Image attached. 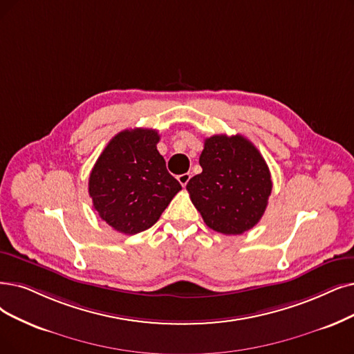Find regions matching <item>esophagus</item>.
<instances>
[{
  "instance_id": "34e87169",
  "label": "esophagus",
  "mask_w": 354,
  "mask_h": 354,
  "mask_svg": "<svg viewBox=\"0 0 354 354\" xmlns=\"http://www.w3.org/2000/svg\"><path fill=\"white\" fill-rule=\"evenodd\" d=\"M190 173H185V174H180L178 177H177V180H178V183L180 185L183 186V187H186V185L189 183V180H190Z\"/></svg>"
}]
</instances>
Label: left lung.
Returning <instances> with one entry per match:
<instances>
[{
    "label": "left lung",
    "instance_id": "left-lung-1",
    "mask_svg": "<svg viewBox=\"0 0 354 354\" xmlns=\"http://www.w3.org/2000/svg\"><path fill=\"white\" fill-rule=\"evenodd\" d=\"M199 162L203 171L186 189L209 228L239 235L256 226L273 187L260 151L241 135H214L205 139Z\"/></svg>",
    "mask_w": 354,
    "mask_h": 354
}]
</instances>
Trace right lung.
Instances as JSON below:
<instances>
[{
    "mask_svg": "<svg viewBox=\"0 0 354 354\" xmlns=\"http://www.w3.org/2000/svg\"><path fill=\"white\" fill-rule=\"evenodd\" d=\"M153 129H128L113 138L88 180L93 206L113 230L135 235L157 222L180 183L167 171Z\"/></svg>",
    "mask_w": 354,
    "mask_h": 354,
    "instance_id": "right-lung-1",
    "label": "right lung"
}]
</instances>
